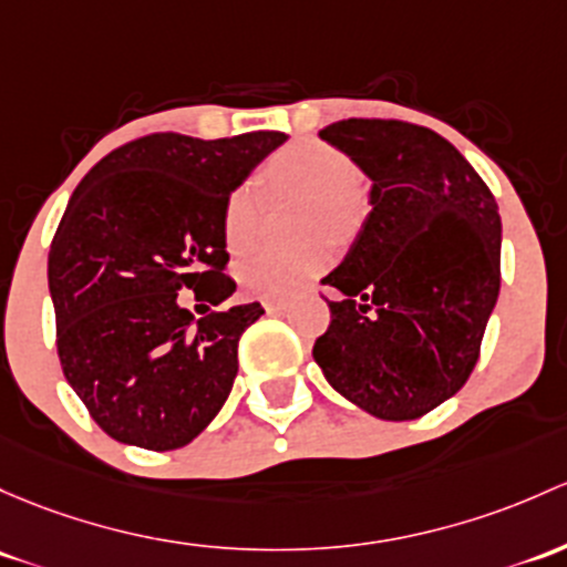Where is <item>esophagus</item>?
I'll list each match as a JSON object with an SVG mask.
<instances>
[{
	"instance_id": "esophagus-1",
	"label": "esophagus",
	"mask_w": 567,
	"mask_h": 567,
	"mask_svg": "<svg viewBox=\"0 0 567 567\" xmlns=\"http://www.w3.org/2000/svg\"><path fill=\"white\" fill-rule=\"evenodd\" d=\"M264 309L268 315H277V312H282L285 309V301H279V299H264Z\"/></svg>"
}]
</instances>
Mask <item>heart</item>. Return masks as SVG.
<instances>
[{
    "mask_svg": "<svg viewBox=\"0 0 567 567\" xmlns=\"http://www.w3.org/2000/svg\"><path fill=\"white\" fill-rule=\"evenodd\" d=\"M271 193L303 195V228L348 236L361 217V171L350 154L326 141L303 138L279 148L264 168ZM260 195L252 182L228 195L223 208V236L234 255L247 252L258 238ZM329 249L307 244L299 249H255L238 264V279L260 299H290L301 293L326 266Z\"/></svg>",
    "mask_w": 567,
    "mask_h": 567,
    "instance_id": "obj_1",
    "label": "heart"
}]
</instances>
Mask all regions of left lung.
Returning a JSON list of instances; mask_svg holds the SVG:
<instances>
[{"instance_id": "8db88e82", "label": "left lung", "mask_w": 567, "mask_h": 567, "mask_svg": "<svg viewBox=\"0 0 567 567\" xmlns=\"http://www.w3.org/2000/svg\"><path fill=\"white\" fill-rule=\"evenodd\" d=\"M372 178L367 223L312 355L326 380L383 421L426 415L467 383L499 293L497 200L443 135L402 118L320 130Z\"/></svg>"}]
</instances>
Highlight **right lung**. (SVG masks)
Instances as JSON below:
<instances>
[{
	"mask_svg": "<svg viewBox=\"0 0 567 567\" xmlns=\"http://www.w3.org/2000/svg\"><path fill=\"white\" fill-rule=\"evenodd\" d=\"M282 141L264 130L219 141L152 133L113 148L75 187L48 252V288L64 378L109 437L182 449L228 399L238 339L264 307L195 323L178 293L214 307L234 296L225 200Z\"/></svg>",
	"mask_w": 567,
	"mask_h": 567,
	"instance_id": "add662e5",
	"label": "right lung"
}]
</instances>
